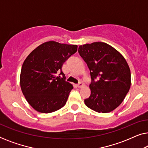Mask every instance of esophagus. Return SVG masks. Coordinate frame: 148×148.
I'll use <instances>...</instances> for the list:
<instances>
[{
    "instance_id": "obj_1",
    "label": "esophagus",
    "mask_w": 148,
    "mask_h": 148,
    "mask_svg": "<svg viewBox=\"0 0 148 148\" xmlns=\"http://www.w3.org/2000/svg\"><path fill=\"white\" fill-rule=\"evenodd\" d=\"M84 86V84H83L82 82H80V83H79V84H78L77 85H76V86L78 88H82V87Z\"/></svg>"
}]
</instances>
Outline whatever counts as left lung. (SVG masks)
<instances>
[{"label":"left lung","mask_w":148,"mask_h":148,"mask_svg":"<svg viewBox=\"0 0 148 148\" xmlns=\"http://www.w3.org/2000/svg\"><path fill=\"white\" fill-rule=\"evenodd\" d=\"M78 52L90 71V96L85 99L88 108L98 112L114 110L124 100L131 87V71L125 58L104 42L79 46Z\"/></svg>","instance_id":"8db88e82"}]
</instances>
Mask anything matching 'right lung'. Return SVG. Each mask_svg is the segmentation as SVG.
<instances>
[{
  "label": "right lung",
  "instance_id": "obj_1",
  "mask_svg": "<svg viewBox=\"0 0 148 148\" xmlns=\"http://www.w3.org/2000/svg\"><path fill=\"white\" fill-rule=\"evenodd\" d=\"M77 46L49 41L40 44L24 60L20 86L26 100L36 111L50 113L65 105L73 87L64 80L62 66ZM60 72L64 77L56 74Z\"/></svg>",
  "mask_w": 148,
  "mask_h": 148
}]
</instances>
